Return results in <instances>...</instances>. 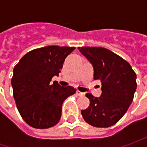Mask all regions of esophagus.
Returning <instances> with one entry per match:
<instances>
[{
    "instance_id": "34e87169",
    "label": "esophagus",
    "mask_w": 147,
    "mask_h": 147,
    "mask_svg": "<svg viewBox=\"0 0 147 147\" xmlns=\"http://www.w3.org/2000/svg\"><path fill=\"white\" fill-rule=\"evenodd\" d=\"M76 94L78 96H84V93L82 92H80V91H78V90H77Z\"/></svg>"
}]
</instances>
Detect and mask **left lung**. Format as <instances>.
Segmentation results:
<instances>
[{
	"label": "left lung",
	"mask_w": 147,
	"mask_h": 147,
	"mask_svg": "<svg viewBox=\"0 0 147 147\" xmlns=\"http://www.w3.org/2000/svg\"><path fill=\"white\" fill-rule=\"evenodd\" d=\"M92 65L94 79L101 82V96L86 94L88 109L81 111L84 120L96 127L115 124L127 112L137 89V75L125 59L103 47H78Z\"/></svg>",
	"instance_id": "8db88e82"
}]
</instances>
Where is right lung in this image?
<instances>
[{
  "instance_id": "1",
  "label": "right lung",
  "mask_w": 147,
  "mask_h": 147,
  "mask_svg": "<svg viewBox=\"0 0 147 147\" xmlns=\"http://www.w3.org/2000/svg\"><path fill=\"white\" fill-rule=\"evenodd\" d=\"M74 49L58 46L35 49L14 66L11 79L14 98L20 115L29 126L44 129L59 121L64 100L76 89L51 81L59 75L65 58Z\"/></svg>"
}]
</instances>
